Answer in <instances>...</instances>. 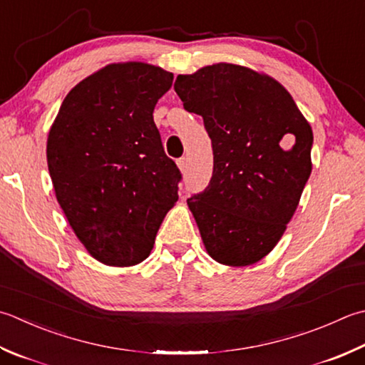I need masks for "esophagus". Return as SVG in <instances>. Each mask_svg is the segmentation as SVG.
<instances>
[{
  "mask_svg": "<svg viewBox=\"0 0 365 365\" xmlns=\"http://www.w3.org/2000/svg\"><path fill=\"white\" fill-rule=\"evenodd\" d=\"M177 166H178V169L182 170V173H185V170H187V168H188V160L187 158H180L177 161Z\"/></svg>",
  "mask_w": 365,
  "mask_h": 365,
  "instance_id": "34e87169",
  "label": "esophagus"
}]
</instances>
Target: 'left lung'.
<instances>
[{"instance_id": "1", "label": "left lung", "mask_w": 365, "mask_h": 365, "mask_svg": "<svg viewBox=\"0 0 365 365\" xmlns=\"http://www.w3.org/2000/svg\"><path fill=\"white\" fill-rule=\"evenodd\" d=\"M174 90L212 140L210 182L187 201L205 250L226 266L258 262L280 240L310 177L312 128L280 83L237 64L178 76Z\"/></svg>"}]
</instances>
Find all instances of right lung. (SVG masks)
I'll list each match as a JSON object with an SVG mask.
<instances>
[{
  "label": "right lung",
  "mask_w": 365,
  "mask_h": 365,
  "mask_svg": "<svg viewBox=\"0 0 365 365\" xmlns=\"http://www.w3.org/2000/svg\"><path fill=\"white\" fill-rule=\"evenodd\" d=\"M173 73L109 64L68 93L47 140L56 199L78 240L107 266H134L178 199L180 169L153 121Z\"/></svg>",
  "instance_id": "obj_1"
}]
</instances>
